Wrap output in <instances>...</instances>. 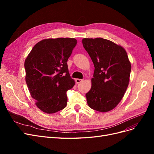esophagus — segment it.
Masks as SVG:
<instances>
[{"label":"esophagus","instance_id":"1","mask_svg":"<svg viewBox=\"0 0 154 154\" xmlns=\"http://www.w3.org/2000/svg\"><path fill=\"white\" fill-rule=\"evenodd\" d=\"M82 81H83V80H82V79H79V78H77V79H76V80H75V82L76 83V84H78V83H81Z\"/></svg>","mask_w":154,"mask_h":154}]
</instances>
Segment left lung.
<instances>
[{
	"label": "left lung",
	"mask_w": 154,
	"mask_h": 154,
	"mask_svg": "<svg viewBox=\"0 0 154 154\" xmlns=\"http://www.w3.org/2000/svg\"><path fill=\"white\" fill-rule=\"evenodd\" d=\"M83 48L94 66L91 90L85 94L88 105L108 112L122 100L129 83L131 64L122 46L102 38H83Z\"/></svg>",
	"instance_id": "left-lung-1"
}]
</instances>
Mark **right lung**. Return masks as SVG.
Instances as JSON below:
<instances>
[{"mask_svg": "<svg viewBox=\"0 0 154 154\" xmlns=\"http://www.w3.org/2000/svg\"><path fill=\"white\" fill-rule=\"evenodd\" d=\"M76 44L75 38L42 40L25 60L27 86L36 105L45 113H55L67 105V91L74 85L67 60Z\"/></svg>", "mask_w": 154, "mask_h": 154, "instance_id": "add662e5", "label": "right lung"}]
</instances>
